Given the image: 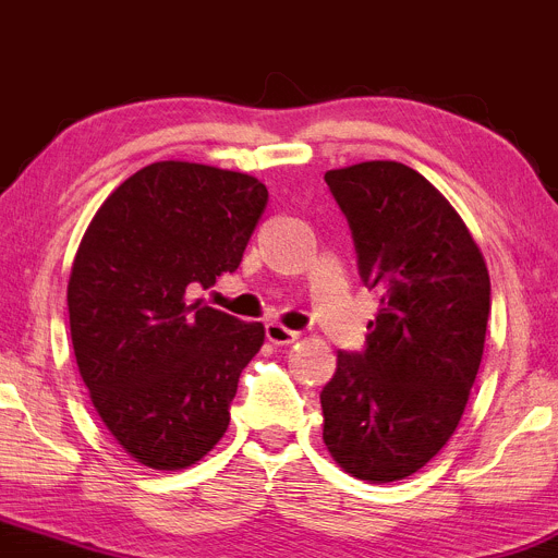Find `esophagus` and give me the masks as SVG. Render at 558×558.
<instances>
[{
  "mask_svg": "<svg viewBox=\"0 0 558 558\" xmlns=\"http://www.w3.org/2000/svg\"><path fill=\"white\" fill-rule=\"evenodd\" d=\"M265 336H267V341L275 343V345H288V343L299 341V332L288 330L286 325H280V323H267L265 325Z\"/></svg>",
  "mask_w": 558,
  "mask_h": 558,
  "instance_id": "obj_1",
  "label": "esophagus"
}]
</instances>
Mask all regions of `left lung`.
Returning <instances> with one entry per match:
<instances>
[{
    "label": "left lung",
    "mask_w": 558,
    "mask_h": 558,
    "mask_svg": "<svg viewBox=\"0 0 558 558\" xmlns=\"http://www.w3.org/2000/svg\"><path fill=\"white\" fill-rule=\"evenodd\" d=\"M380 293L362 354L338 351L323 440L351 477L393 483L448 444L483 360L490 275L451 202L393 159L325 172Z\"/></svg>",
    "instance_id": "8db88e82"
}]
</instances>
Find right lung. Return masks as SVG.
<instances>
[{
  "label": "right lung",
  "mask_w": 558,
  "mask_h": 558,
  "mask_svg": "<svg viewBox=\"0 0 558 558\" xmlns=\"http://www.w3.org/2000/svg\"><path fill=\"white\" fill-rule=\"evenodd\" d=\"M265 207L254 175L165 159L88 222L68 280L70 338L94 409L133 462L185 470L226 435L265 325L191 293L241 265Z\"/></svg>",
  "instance_id": "right-lung-1"
}]
</instances>
